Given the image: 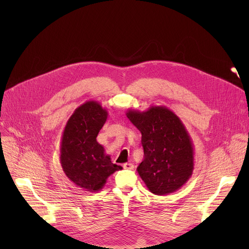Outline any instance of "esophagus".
<instances>
[{"mask_svg":"<svg viewBox=\"0 0 249 249\" xmlns=\"http://www.w3.org/2000/svg\"><path fill=\"white\" fill-rule=\"evenodd\" d=\"M123 167H124V169H133L134 164L131 163V162H126V163L123 164Z\"/></svg>","mask_w":249,"mask_h":249,"instance_id":"esophagus-1","label":"esophagus"}]
</instances>
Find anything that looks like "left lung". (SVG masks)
I'll return each mask as SVG.
<instances>
[{"label": "left lung", "mask_w": 249, "mask_h": 249, "mask_svg": "<svg viewBox=\"0 0 249 249\" xmlns=\"http://www.w3.org/2000/svg\"><path fill=\"white\" fill-rule=\"evenodd\" d=\"M126 115L142 134L144 160L137 167L141 178L156 195L178 190L194 168L192 141L181 120L165 106Z\"/></svg>", "instance_id": "1"}]
</instances>
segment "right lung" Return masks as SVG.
<instances>
[{"instance_id": "1", "label": "right lung", "mask_w": 249, "mask_h": 249, "mask_svg": "<svg viewBox=\"0 0 249 249\" xmlns=\"http://www.w3.org/2000/svg\"><path fill=\"white\" fill-rule=\"evenodd\" d=\"M107 111L94 101H87L68 120L62 136L60 161L68 178L85 191L100 190L108 176L120 165L111 162L110 156L96 141L107 119Z\"/></svg>"}]
</instances>
